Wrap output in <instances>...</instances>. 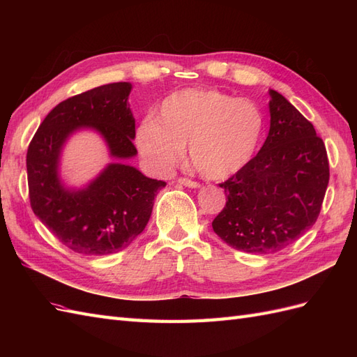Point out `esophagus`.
<instances>
[{
    "label": "esophagus",
    "instance_id": "34e87169",
    "mask_svg": "<svg viewBox=\"0 0 357 357\" xmlns=\"http://www.w3.org/2000/svg\"><path fill=\"white\" fill-rule=\"evenodd\" d=\"M177 181L180 183V185L186 186V188H192V189H198V188L201 186L198 181H193V180H190V178H185V177H183V178H178Z\"/></svg>",
    "mask_w": 357,
    "mask_h": 357
}]
</instances>
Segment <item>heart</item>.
<instances>
[{
    "label": "heart",
    "instance_id": "heart-1",
    "mask_svg": "<svg viewBox=\"0 0 357 357\" xmlns=\"http://www.w3.org/2000/svg\"><path fill=\"white\" fill-rule=\"evenodd\" d=\"M264 114L250 101L214 89L172 92L139 123L135 144L144 164L168 174L185 156L205 177L220 180L243 169L261 143Z\"/></svg>",
    "mask_w": 357,
    "mask_h": 357
}]
</instances>
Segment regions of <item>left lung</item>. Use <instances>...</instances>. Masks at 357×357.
<instances>
[{
	"instance_id": "1",
	"label": "left lung",
	"mask_w": 357,
	"mask_h": 357,
	"mask_svg": "<svg viewBox=\"0 0 357 357\" xmlns=\"http://www.w3.org/2000/svg\"><path fill=\"white\" fill-rule=\"evenodd\" d=\"M269 132L259 153L220 188L226 205L213 229L236 250L275 253L316 223L329 183V160L311 122L269 89Z\"/></svg>"
}]
</instances>
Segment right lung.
Wrapping results in <instances>:
<instances>
[{
    "mask_svg": "<svg viewBox=\"0 0 357 357\" xmlns=\"http://www.w3.org/2000/svg\"><path fill=\"white\" fill-rule=\"evenodd\" d=\"M132 84L110 83L59 102L32 138L26 153L31 207L41 223L75 253L121 252L142 234L158 192L167 183L125 164L137 155L135 119L128 104ZM82 128L100 133L115 160L83 188L60 178L61 149Z\"/></svg>",
    "mask_w": 357,
    "mask_h": 357,
    "instance_id": "right-lung-1",
    "label": "right lung"
}]
</instances>
